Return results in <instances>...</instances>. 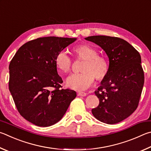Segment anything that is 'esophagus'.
Listing matches in <instances>:
<instances>
[{
  "label": "esophagus",
  "instance_id": "1",
  "mask_svg": "<svg viewBox=\"0 0 151 151\" xmlns=\"http://www.w3.org/2000/svg\"><path fill=\"white\" fill-rule=\"evenodd\" d=\"M78 96H86L87 93H85V92H83V91H78Z\"/></svg>",
  "mask_w": 151,
  "mask_h": 151
}]
</instances>
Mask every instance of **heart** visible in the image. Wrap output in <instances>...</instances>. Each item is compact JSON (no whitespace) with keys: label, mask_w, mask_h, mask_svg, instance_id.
<instances>
[{"label":"heart","mask_w":151,"mask_h":151,"mask_svg":"<svg viewBox=\"0 0 151 151\" xmlns=\"http://www.w3.org/2000/svg\"><path fill=\"white\" fill-rule=\"evenodd\" d=\"M77 59L83 60L80 66L81 72L71 74L66 79V86L76 90H85L93 83L94 78L101 80L106 76L109 63L106 58L97 54L93 47L83 44L73 49ZM55 63L62 73H68L72 65V60L65 51H60L55 56Z\"/></svg>","instance_id":"b5f03b06"}]
</instances>
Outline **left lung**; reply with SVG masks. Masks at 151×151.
Instances as JSON below:
<instances>
[{
	"label": "left lung",
	"mask_w": 151,
	"mask_h": 151,
	"mask_svg": "<svg viewBox=\"0 0 151 151\" xmlns=\"http://www.w3.org/2000/svg\"><path fill=\"white\" fill-rule=\"evenodd\" d=\"M98 45L109 58V70L95 94L99 104L91 110L97 119L119 123L138 107L144 85V71L139 52L123 39L107 36L85 38Z\"/></svg>",
	"instance_id": "1"
}]
</instances>
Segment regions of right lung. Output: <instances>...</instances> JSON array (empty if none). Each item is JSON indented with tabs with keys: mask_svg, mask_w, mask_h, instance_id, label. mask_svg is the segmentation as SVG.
<instances>
[{
	"mask_svg": "<svg viewBox=\"0 0 151 151\" xmlns=\"http://www.w3.org/2000/svg\"><path fill=\"white\" fill-rule=\"evenodd\" d=\"M77 38L48 36L29 41L9 65V90L18 112L29 122L49 127L61 120L76 92L61 89L57 54Z\"/></svg>",
	"mask_w": 151,
	"mask_h": 151,
	"instance_id": "obj_1",
	"label": "right lung"
}]
</instances>
